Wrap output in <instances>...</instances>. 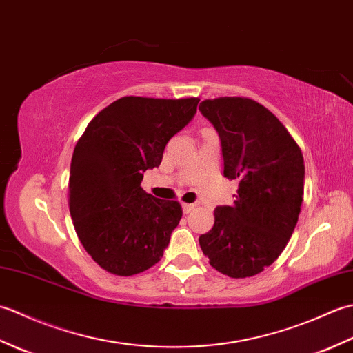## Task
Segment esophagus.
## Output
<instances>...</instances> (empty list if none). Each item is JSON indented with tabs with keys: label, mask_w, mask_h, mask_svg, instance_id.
Returning <instances> with one entry per match:
<instances>
[{
	"label": "esophagus",
	"mask_w": 353,
	"mask_h": 353,
	"mask_svg": "<svg viewBox=\"0 0 353 353\" xmlns=\"http://www.w3.org/2000/svg\"><path fill=\"white\" fill-rule=\"evenodd\" d=\"M196 206H197L196 203H183L182 209H183L185 214H190L191 211H194V208H196Z\"/></svg>",
	"instance_id": "34e87169"
}]
</instances>
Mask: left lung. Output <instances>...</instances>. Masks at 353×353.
Listing matches in <instances>:
<instances>
[{
	"label": "left lung",
	"instance_id": "left-lung-1",
	"mask_svg": "<svg viewBox=\"0 0 353 353\" xmlns=\"http://www.w3.org/2000/svg\"><path fill=\"white\" fill-rule=\"evenodd\" d=\"M199 110L220 137L224 177L238 182L234 205L215 208L214 228L199 243L220 273L250 277L279 258L294 232L303 156L279 119L250 99L205 100Z\"/></svg>",
	"mask_w": 353,
	"mask_h": 353
}]
</instances>
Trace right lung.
<instances>
[{"instance_id":"right-lung-1","label":"right lung","mask_w":353,"mask_h":353,"mask_svg":"<svg viewBox=\"0 0 353 353\" xmlns=\"http://www.w3.org/2000/svg\"><path fill=\"white\" fill-rule=\"evenodd\" d=\"M199 99L123 97L103 109L77 142L70 212L80 243L106 272L132 276L159 262L182 219L179 201L141 188L165 145L197 112Z\"/></svg>"}]
</instances>
